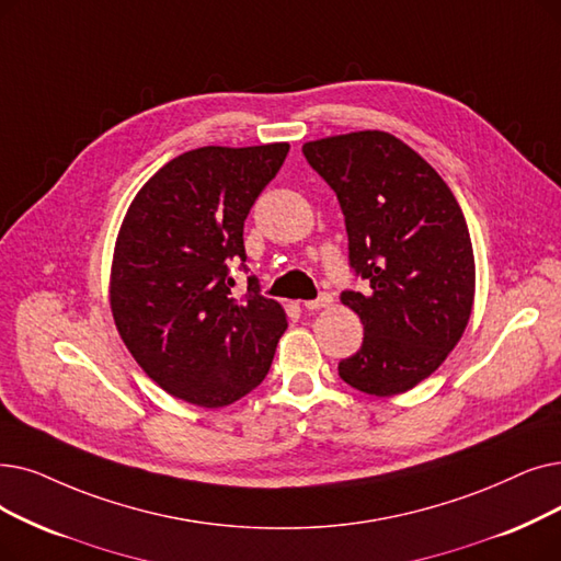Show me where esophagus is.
<instances>
[{
	"label": "esophagus",
	"mask_w": 561,
	"mask_h": 561,
	"mask_svg": "<svg viewBox=\"0 0 561 561\" xmlns=\"http://www.w3.org/2000/svg\"><path fill=\"white\" fill-rule=\"evenodd\" d=\"M330 305H332V296L330 294H321L316 300H307L305 309L313 311V309H323V307H330Z\"/></svg>",
	"instance_id": "esophagus-1"
}]
</instances>
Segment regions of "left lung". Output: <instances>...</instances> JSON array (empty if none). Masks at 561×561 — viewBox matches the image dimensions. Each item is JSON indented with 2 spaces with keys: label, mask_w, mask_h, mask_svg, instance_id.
Here are the masks:
<instances>
[{
  "label": "left lung",
  "mask_w": 561,
  "mask_h": 561,
  "mask_svg": "<svg viewBox=\"0 0 561 561\" xmlns=\"http://www.w3.org/2000/svg\"><path fill=\"white\" fill-rule=\"evenodd\" d=\"M302 153L336 194L348 261L369 290L341 302L364 325L339 376L364 394L392 397L428 378L454 351L474 300L468 222L440 174L389 133L307 141Z\"/></svg>",
  "instance_id": "obj_1"
}]
</instances>
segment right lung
<instances>
[{
  "mask_svg": "<svg viewBox=\"0 0 561 561\" xmlns=\"http://www.w3.org/2000/svg\"><path fill=\"white\" fill-rule=\"evenodd\" d=\"M288 144L204 146L146 181L121 225L110 279L116 330L164 392L222 408L271 371L286 330L279 302L248 277L233 298L231 261L245 267L242 227Z\"/></svg>",
  "mask_w": 561,
  "mask_h": 561,
  "instance_id": "1",
  "label": "right lung"
}]
</instances>
